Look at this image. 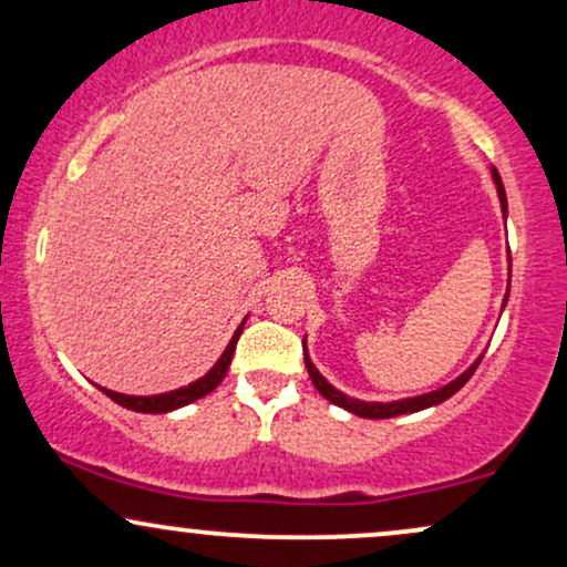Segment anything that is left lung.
<instances>
[{
  "mask_svg": "<svg viewBox=\"0 0 567 567\" xmlns=\"http://www.w3.org/2000/svg\"><path fill=\"white\" fill-rule=\"evenodd\" d=\"M491 173H493V184H496V192H498L501 213H504V218H506V192H504V184H501V175H498L496 167H493ZM509 282H512V256H509ZM506 301H509V290H506V296H504V306H506ZM480 360H483V354H480L477 360H474L472 365L458 375V379H453L451 383H445V386L434 389V392H426V394H419V396H402V400H392V402H365V400H354V396L343 394L341 389H336L333 383L324 379L320 370L315 368V362H311L309 349H306V338H303V362H306V370H309L311 383H315V386H317V392H320L324 400L333 402V405L349 410V413H354V415H360V419H394V415L419 413V410L440 405V402L451 400V396L458 392V389L464 386L466 381L472 379L474 370H477V365H480Z\"/></svg>",
  "mask_w": 567,
  "mask_h": 567,
  "instance_id": "1",
  "label": "left lung"
}]
</instances>
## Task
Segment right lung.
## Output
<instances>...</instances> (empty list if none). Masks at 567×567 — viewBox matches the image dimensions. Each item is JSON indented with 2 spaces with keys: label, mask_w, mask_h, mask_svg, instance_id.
Returning <instances> with one entry per match:
<instances>
[{
  "label": "right lung",
  "mask_w": 567,
  "mask_h": 567,
  "mask_svg": "<svg viewBox=\"0 0 567 567\" xmlns=\"http://www.w3.org/2000/svg\"><path fill=\"white\" fill-rule=\"evenodd\" d=\"M245 328V320L239 324L237 330H234L229 347L224 349V354L218 357V362L207 370L205 375L197 381H192L188 386H181V389H173V392H165V394H152V396H133V394H120V392H112V389H101L103 394L112 396L116 405L127 408V410H135V413H171V410H178L184 405H192V402L202 400L205 394H210L213 389L218 386L220 381H224L226 370L231 365V357H234V349H237V341H239V333H243Z\"/></svg>",
  "instance_id": "obj_1"
}]
</instances>
